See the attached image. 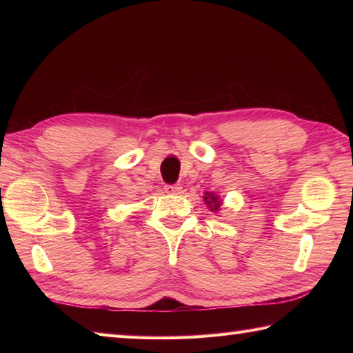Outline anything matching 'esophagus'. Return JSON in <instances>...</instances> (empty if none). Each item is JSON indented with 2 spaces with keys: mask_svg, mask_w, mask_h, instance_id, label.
I'll return each instance as SVG.
<instances>
[{
  "mask_svg": "<svg viewBox=\"0 0 353 353\" xmlns=\"http://www.w3.org/2000/svg\"><path fill=\"white\" fill-rule=\"evenodd\" d=\"M163 190H165V192H168V194H179V192H181V190H182V186L179 185V183L165 185Z\"/></svg>",
  "mask_w": 353,
  "mask_h": 353,
  "instance_id": "34e87169",
  "label": "esophagus"
}]
</instances>
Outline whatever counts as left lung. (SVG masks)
<instances>
[{"instance_id": "1", "label": "left lung", "mask_w": 353, "mask_h": 353, "mask_svg": "<svg viewBox=\"0 0 353 353\" xmlns=\"http://www.w3.org/2000/svg\"><path fill=\"white\" fill-rule=\"evenodd\" d=\"M206 203L209 205V208H211V211H216V209L220 208V201L219 199H216V196H212V194H208V196L205 197Z\"/></svg>"}]
</instances>
